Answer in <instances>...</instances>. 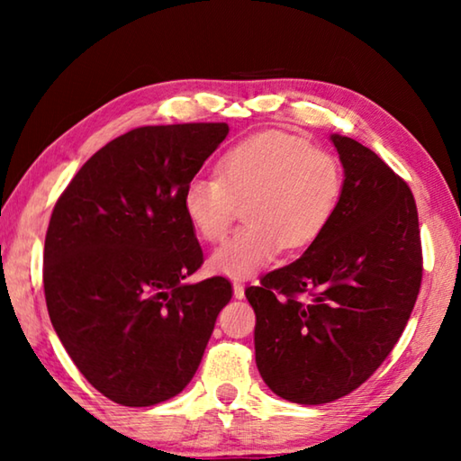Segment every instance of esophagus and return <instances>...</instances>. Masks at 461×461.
<instances>
[{
  "mask_svg": "<svg viewBox=\"0 0 461 461\" xmlns=\"http://www.w3.org/2000/svg\"><path fill=\"white\" fill-rule=\"evenodd\" d=\"M233 296H236V299H244V296H246L244 285H241L240 280H233Z\"/></svg>",
  "mask_w": 461,
  "mask_h": 461,
  "instance_id": "34e87169",
  "label": "esophagus"
}]
</instances>
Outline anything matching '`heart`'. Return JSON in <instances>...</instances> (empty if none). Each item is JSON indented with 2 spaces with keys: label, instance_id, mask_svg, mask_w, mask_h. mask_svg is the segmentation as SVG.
<instances>
[{
  "label": "heart",
  "instance_id": "obj_1",
  "mask_svg": "<svg viewBox=\"0 0 461 461\" xmlns=\"http://www.w3.org/2000/svg\"><path fill=\"white\" fill-rule=\"evenodd\" d=\"M343 175L333 154L285 131H264L231 146L217 176H197L183 191V212L199 238L220 240L244 205L246 225L209 256V270L252 276L286 249L313 244L333 220Z\"/></svg>",
  "mask_w": 461,
  "mask_h": 461
}]
</instances>
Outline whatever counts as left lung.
Returning a JSON list of instances; mask_svg holds the SVG:
<instances>
[{
    "label": "left lung",
    "instance_id": "1",
    "mask_svg": "<svg viewBox=\"0 0 461 461\" xmlns=\"http://www.w3.org/2000/svg\"><path fill=\"white\" fill-rule=\"evenodd\" d=\"M331 142L346 176L333 220L299 260L246 288L260 376L299 404L338 401L376 372L423 276L409 185L356 140L331 134Z\"/></svg>",
    "mask_w": 461,
    "mask_h": 461
}]
</instances>
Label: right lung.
Returning a JSON list of instances; mask_svg holds the SVG:
<instances>
[{"label":"right lung","mask_w":461,"mask_h":461,"mask_svg":"<svg viewBox=\"0 0 461 461\" xmlns=\"http://www.w3.org/2000/svg\"><path fill=\"white\" fill-rule=\"evenodd\" d=\"M228 123L144 126L112 140L60 194L44 241V296L77 368L109 401L152 407L197 372L228 278L185 285L203 249L183 191Z\"/></svg>","instance_id":"obj_1"}]
</instances>
